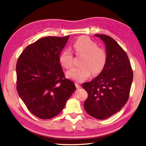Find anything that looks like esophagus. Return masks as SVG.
Instances as JSON below:
<instances>
[{"label":"esophagus","instance_id":"obj_1","mask_svg":"<svg viewBox=\"0 0 146 146\" xmlns=\"http://www.w3.org/2000/svg\"><path fill=\"white\" fill-rule=\"evenodd\" d=\"M75 86H76V88H81V86H80V85L78 84V83H75Z\"/></svg>","mask_w":146,"mask_h":146}]
</instances>
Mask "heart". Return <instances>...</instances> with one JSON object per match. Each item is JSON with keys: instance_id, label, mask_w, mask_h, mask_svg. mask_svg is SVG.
Wrapping results in <instances>:
<instances>
[{"instance_id": "heart-1", "label": "heart", "mask_w": 146, "mask_h": 146, "mask_svg": "<svg viewBox=\"0 0 146 146\" xmlns=\"http://www.w3.org/2000/svg\"><path fill=\"white\" fill-rule=\"evenodd\" d=\"M73 48L77 55H83L80 61L82 66L71 68L66 75L68 78L81 82L93 74L99 73L104 69L107 62V54L104 49L98 48L95 42L86 36H82L73 43ZM59 61L61 66L69 68L73 64V54L70 49L61 52Z\"/></svg>"}]
</instances>
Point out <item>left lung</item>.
<instances>
[{
  "mask_svg": "<svg viewBox=\"0 0 146 146\" xmlns=\"http://www.w3.org/2000/svg\"><path fill=\"white\" fill-rule=\"evenodd\" d=\"M105 44L107 62L99 75L82 87L87 92L84 108L90 115L104 120L119 111L129 97L133 71L125 51L111 37L95 35Z\"/></svg>",
  "mask_w": 146,
  "mask_h": 146,
  "instance_id": "obj_1",
  "label": "left lung"
}]
</instances>
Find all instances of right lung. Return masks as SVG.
I'll use <instances>...</instances> for the list:
<instances>
[{
	"label": "right lung",
	"instance_id": "1",
	"mask_svg": "<svg viewBox=\"0 0 146 146\" xmlns=\"http://www.w3.org/2000/svg\"><path fill=\"white\" fill-rule=\"evenodd\" d=\"M69 36L38 39L22 52L17 62V91L28 110L42 119L58 115L75 91L64 78L59 57Z\"/></svg>",
	"mask_w": 146,
	"mask_h": 146
}]
</instances>
